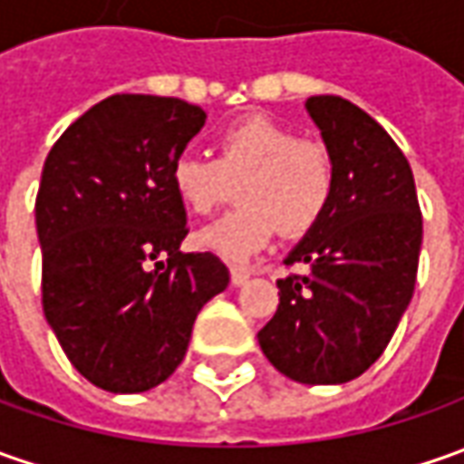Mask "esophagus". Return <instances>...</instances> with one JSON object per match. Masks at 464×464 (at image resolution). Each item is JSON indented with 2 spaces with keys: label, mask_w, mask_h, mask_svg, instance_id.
<instances>
[{
  "label": "esophagus",
  "mask_w": 464,
  "mask_h": 464,
  "mask_svg": "<svg viewBox=\"0 0 464 464\" xmlns=\"http://www.w3.org/2000/svg\"><path fill=\"white\" fill-rule=\"evenodd\" d=\"M248 282V272L246 269H231V285L233 287H241Z\"/></svg>",
  "instance_id": "obj_1"
}]
</instances>
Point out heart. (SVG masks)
I'll use <instances>...</instances> for the list:
<instances>
[{"label": "heart", "instance_id": "1", "mask_svg": "<svg viewBox=\"0 0 464 464\" xmlns=\"http://www.w3.org/2000/svg\"><path fill=\"white\" fill-rule=\"evenodd\" d=\"M336 167L326 146L303 140L266 115H251L218 138V159L187 151L171 164L177 200L192 216H208L231 200L238 208L195 233V244L228 264L259 254L275 226L303 236L324 218L334 198Z\"/></svg>", "mask_w": 464, "mask_h": 464}]
</instances>
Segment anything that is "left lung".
Segmentation results:
<instances>
[{
  "instance_id": "8db88e82",
  "label": "left lung",
  "mask_w": 464,
  "mask_h": 464,
  "mask_svg": "<svg viewBox=\"0 0 464 464\" xmlns=\"http://www.w3.org/2000/svg\"><path fill=\"white\" fill-rule=\"evenodd\" d=\"M334 156L336 184L324 218L285 264L280 305L259 331L264 357L303 385H342L385 352L406 313L421 251L413 171L385 128L336 94L305 100Z\"/></svg>"
}]
</instances>
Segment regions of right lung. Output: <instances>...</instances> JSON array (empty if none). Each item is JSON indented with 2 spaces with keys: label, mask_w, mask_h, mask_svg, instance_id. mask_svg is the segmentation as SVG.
Instances as JSON below:
<instances>
[{
  "label": "right lung",
  "mask_w": 464,
  "mask_h": 464,
  "mask_svg": "<svg viewBox=\"0 0 464 464\" xmlns=\"http://www.w3.org/2000/svg\"><path fill=\"white\" fill-rule=\"evenodd\" d=\"M205 118L177 97L112 94L72 122L43 164V311L79 375L102 391L161 385L202 305L228 287L210 251H179L187 213L171 164Z\"/></svg>",
  "instance_id": "obj_1"
}]
</instances>
